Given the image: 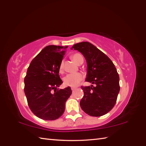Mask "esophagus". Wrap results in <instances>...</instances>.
<instances>
[{"mask_svg":"<svg viewBox=\"0 0 146 146\" xmlns=\"http://www.w3.org/2000/svg\"><path fill=\"white\" fill-rule=\"evenodd\" d=\"M76 88H71V90H72V92H74L75 90H76Z\"/></svg>","mask_w":146,"mask_h":146,"instance_id":"1","label":"esophagus"}]
</instances>
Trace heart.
<instances>
[{"instance_id":"b5f03b06","label":"heart","mask_w":146,"mask_h":146,"mask_svg":"<svg viewBox=\"0 0 146 146\" xmlns=\"http://www.w3.org/2000/svg\"><path fill=\"white\" fill-rule=\"evenodd\" d=\"M72 58L73 60L76 63L78 64L81 60H83V56L79 54H76L72 55ZM60 72H63V61L61 63L59 67ZM84 78V76L80 73H71L66 75L63 78V83L64 85L70 87H76L83 80Z\"/></svg>"}]
</instances>
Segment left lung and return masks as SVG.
<instances>
[{"mask_svg": "<svg viewBox=\"0 0 146 146\" xmlns=\"http://www.w3.org/2000/svg\"><path fill=\"white\" fill-rule=\"evenodd\" d=\"M72 48L81 52L86 60L85 81L95 85L81 86L84 96L80 107L90 116L105 115L115 105L120 90L119 76L115 66L108 56L90 42L77 43Z\"/></svg>", "mask_w": 146, "mask_h": 146, "instance_id": "left-lung-1", "label": "left lung"}]
</instances>
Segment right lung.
<instances>
[{"label":"right lung","mask_w":146,"mask_h":146,"mask_svg":"<svg viewBox=\"0 0 146 146\" xmlns=\"http://www.w3.org/2000/svg\"><path fill=\"white\" fill-rule=\"evenodd\" d=\"M67 47L51 45L44 48L31 61L24 78L29 107L43 120H55L62 115L66 102L72 94L69 86L57 89L63 83L59 67Z\"/></svg>","instance_id":"1"}]
</instances>
